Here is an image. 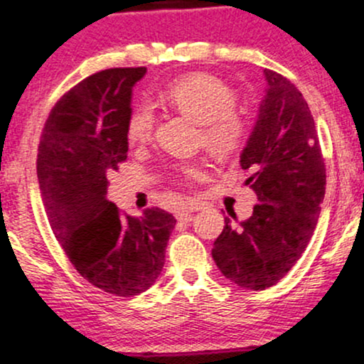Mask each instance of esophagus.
<instances>
[{
    "label": "esophagus",
    "instance_id": "34e87169",
    "mask_svg": "<svg viewBox=\"0 0 364 364\" xmlns=\"http://www.w3.org/2000/svg\"><path fill=\"white\" fill-rule=\"evenodd\" d=\"M202 208V205L196 202H183L179 203L178 208H176V217L179 220H186L188 217H190L191 212H196Z\"/></svg>",
    "mask_w": 364,
    "mask_h": 364
}]
</instances>
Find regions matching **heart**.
Masks as SVG:
<instances>
[{
	"label": "heart",
	"instance_id": "1",
	"mask_svg": "<svg viewBox=\"0 0 364 364\" xmlns=\"http://www.w3.org/2000/svg\"><path fill=\"white\" fill-rule=\"evenodd\" d=\"M162 99L179 112L198 123V141L217 159H231L245 147L250 128L237 112L236 94L223 80L207 73H193L173 82ZM156 124V111L147 101L136 102L128 112L127 136L132 144L150 140ZM173 174L179 181H200L207 176L202 161L178 162Z\"/></svg>",
	"mask_w": 364,
	"mask_h": 364
}]
</instances>
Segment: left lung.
<instances>
[{
	"label": "left lung",
	"instance_id": "left-lung-1",
	"mask_svg": "<svg viewBox=\"0 0 364 364\" xmlns=\"http://www.w3.org/2000/svg\"><path fill=\"white\" fill-rule=\"evenodd\" d=\"M267 95L241 154L252 169L246 185L258 203L250 219L236 214L214 241L212 257L229 281L263 291L277 284L301 258L318 223L325 196V162L308 102L291 80L263 70Z\"/></svg>",
	"mask_w": 364,
	"mask_h": 364
}]
</instances>
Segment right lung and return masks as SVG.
<instances>
[{
  "instance_id": "right-lung-1",
  "label": "right lung",
  "mask_w": 364,
  "mask_h": 364,
  "mask_svg": "<svg viewBox=\"0 0 364 364\" xmlns=\"http://www.w3.org/2000/svg\"><path fill=\"white\" fill-rule=\"evenodd\" d=\"M145 72V66L102 70L65 92L37 149V178L54 236L83 279L123 298L156 282L176 225L159 207L132 217L106 198L107 178L127 161L132 89Z\"/></svg>"
}]
</instances>
